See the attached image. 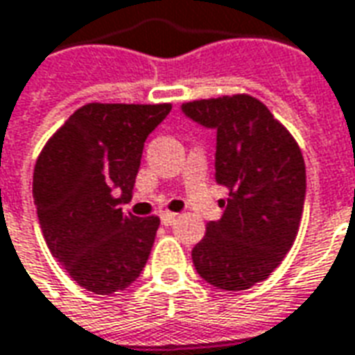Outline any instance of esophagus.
<instances>
[{
  "mask_svg": "<svg viewBox=\"0 0 355 355\" xmlns=\"http://www.w3.org/2000/svg\"><path fill=\"white\" fill-rule=\"evenodd\" d=\"M175 220H178V214H173V212H162V214H160V222L164 223V225H172Z\"/></svg>",
  "mask_w": 355,
  "mask_h": 355,
  "instance_id": "1",
  "label": "esophagus"
}]
</instances>
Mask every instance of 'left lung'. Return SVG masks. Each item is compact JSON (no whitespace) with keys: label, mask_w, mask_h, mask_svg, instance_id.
Returning a JSON list of instances; mask_svg holds the SVG:
<instances>
[{"label":"left lung","mask_w":355,"mask_h":355,"mask_svg":"<svg viewBox=\"0 0 355 355\" xmlns=\"http://www.w3.org/2000/svg\"><path fill=\"white\" fill-rule=\"evenodd\" d=\"M182 112L216 132V183L230 189L222 218L191 252L195 270L222 291H246L270 277L296 239L306 200L302 153L250 95L185 103Z\"/></svg>","instance_id":"1"}]
</instances>
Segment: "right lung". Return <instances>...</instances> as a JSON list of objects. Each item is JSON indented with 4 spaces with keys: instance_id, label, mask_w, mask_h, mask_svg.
<instances>
[{
    "instance_id": "obj_1",
    "label": "right lung",
    "mask_w": 355,
    "mask_h": 355,
    "mask_svg": "<svg viewBox=\"0 0 355 355\" xmlns=\"http://www.w3.org/2000/svg\"><path fill=\"white\" fill-rule=\"evenodd\" d=\"M172 105L78 109L53 135L34 168V205L53 258L85 291L114 294L149 260L160 220L125 216L149 133Z\"/></svg>"
}]
</instances>
